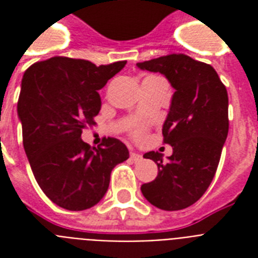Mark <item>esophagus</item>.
Returning <instances> with one entry per match:
<instances>
[{
  "label": "esophagus",
  "instance_id": "34e87169",
  "mask_svg": "<svg viewBox=\"0 0 258 258\" xmlns=\"http://www.w3.org/2000/svg\"><path fill=\"white\" fill-rule=\"evenodd\" d=\"M130 157H131V159H133L134 162H141L142 161V154H139V153H135V151H133V153H131V155H130Z\"/></svg>",
  "mask_w": 258,
  "mask_h": 258
}]
</instances>
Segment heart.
Here are the masks:
<instances>
[{
  "instance_id": "b5f03b06",
  "label": "heart",
  "mask_w": 258,
  "mask_h": 258,
  "mask_svg": "<svg viewBox=\"0 0 258 258\" xmlns=\"http://www.w3.org/2000/svg\"><path fill=\"white\" fill-rule=\"evenodd\" d=\"M137 137L138 138L143 137V131H142V130H138V131H137Z\"/></svg>"
}]
</instances>
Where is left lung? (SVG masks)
I'll return each instance as SVG.
<instances>
[{
	"mask_svg": "<svg viewBox=\"0 0 258 258\" xmlns=\"http://www.w3.org/2000/svg\"><path fill=\"white\" fill-rule=\"evenodd\" d=\"M142 71L163 75L175 92L163 123V142L172 154L143 155L158 166L142 194L158 209L174 212L196 204L212 183L229 131L228 91L212 66L186 54H169L138 62Z\"/></svg>",
	"mask_w": 258,
	"mask_h": 258,
	"instance_id": "8db88e82",
	"label": "left lung"
}]
</instances>
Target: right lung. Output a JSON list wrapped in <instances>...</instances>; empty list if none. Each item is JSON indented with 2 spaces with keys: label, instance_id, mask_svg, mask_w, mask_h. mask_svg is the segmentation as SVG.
<instances>
[{
  "label": "right lung",
  "instance_id": "obj_1",
  "mask_svg": "<svg viewBox=\"0 0 258 258\" xmlns=\"http://www.w3.org/2000/svg\"><path fill=\"white\" fill-rule=\"evenodd\" d=\"M127 61L96 67L88 60L52 57L26 70L17 113L22 142L38 186L53 204L79 212L92 208L108 190L111 171L128 159V149L115 138L100 147L83 142L101 107L99 89Z\"/></svg>",
  "mask_w": 258,
  "mask_h": 258
}]
</instances>
